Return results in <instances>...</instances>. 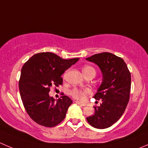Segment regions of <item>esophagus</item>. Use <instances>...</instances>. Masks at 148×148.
<instances>
[{
  "instance_id": "esophagus-1",
  "label": "esophagus",
  "mask_w": 148,
  "mask_h": 148,
  "mask_svg": "<svg viewBox=\"0 0 148 148\" xmlns=\"http://www.w3.org/2000/svg\"><path fill=\"white\" fill-rule=\"evenodd\" d=\"M76 103H77V104H79V105H80V106H82V107H85V106L86 105V104H85V103H82V102H79V101H76Z\"/></svg>"
}]
</instances>
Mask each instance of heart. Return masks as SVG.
<instances>
[{"mask_svg":"<svg viewBox=\"0 0 148 148\" xmlns=\"http://www.w3.org/2000/svg\"><path fill=\"white\" fill-rule=\"evenodd\" d=\"M82 72L84 75L89 73H92L95 74H96V71L93 67L90 66H85L82 68ZM90 93V91L88 89H74L71 91L70 94L74 97L75 99H78V100L83 101L86 99V95H88Z\"/></svg>","mask_w":148,"mask_h":148,"instance_id":"1","label":"heart"}]
</instances>
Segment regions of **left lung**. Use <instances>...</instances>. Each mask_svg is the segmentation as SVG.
<instances>
[{
  "instance_id": "8db88e82",
  "label": "left lung",
  "mask_w": 148,
  "mask_h": 148,
  "mask_svg": "<svg viewBox=\"0 0 148 148\" xmlns=\"http://www.w3.org/2000/svg\"><path fill=\"white\" fill-rule=\"evenodd\" d=\"M100 69L102 82L94 98L102 101L94 107L95 114L86 117L87 122L97 129L110 127L118 121L130 99L131 75L122 58L108 52L97 53L86 59Z\"/></svg>"
}]
</instances>
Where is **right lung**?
I'll list each match as a JSON object with an SVG mask.
<instances>
[{"label": "right lung", "mask_w": 148, "mask_h": 148, "mask_svg": "<svg viewBox=\"0 0 148 148\" xmlns=\"http://www.w3.org/2000/svg\"><path fill=\"white\" fill-rule=\"evenodd\" d=\"M79 59H64L53 53L41 52L23 64L19 80L21 97L28 114L38 125L53 127L65 118L72 100L65 95L55 100L49 93L52 86L62 84L61 76Z\"/></svg>", "instance_id": "obj_1"}]
</instances>
